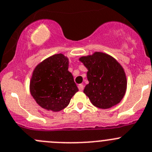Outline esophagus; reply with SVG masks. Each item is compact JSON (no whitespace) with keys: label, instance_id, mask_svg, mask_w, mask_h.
Listing matches in <instances>:
<instances>
[{"label":"esophagus","instance_id":"1","mask_svg":"<svg viewBox=\"0 0 152 152\" xmlns=\"http://www.w3.org/2000/svg\"><path fill=\"white\" fill-rule=\"evenodd\" d=\"M78 88H79V91H83V89H84V85H82V84H80V85H78Z\"/></svg>","mask_w":152,"mask_h":152}]
</instances>
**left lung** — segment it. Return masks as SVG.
<instances>
[{
    "instance_id": "obj_1",
    "label": "left lung",
    "mask_w": 152,
    "mask_h": 152,
    "mask_svg": "<svg viewBox=\"0 0 152 152\" xmlns=\"http://www.w3.org/2000/svg\"><path fill=\"white\" fill-rule=\"evenodd\" d=\"M88 69L89 83L84 93L96 107L107 109L120 102L127 89V78L123 66L111 56L102 52L79 58Z\"/></svg>"
}]
</instances>
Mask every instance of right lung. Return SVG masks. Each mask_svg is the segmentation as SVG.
Segmentation results:
<instances>
[{"label":"right lung","instance_id":"add662e5","mask_svg":"<svg viewBox=\"0 0 152 152\" xmlns=\"http://www.w3.org/2000/svg\"><path fill=\"white\" fill-rule=\"evenodd\" d=\"M69 58L62 53L53 55L37 64L29 82V91L42 108L58 112L67 107L79 91L68 70Z\"/></svg>","mask_w":152,"mask_h":152}]
</instances>
